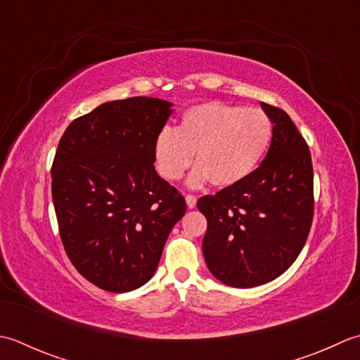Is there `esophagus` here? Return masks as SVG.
Here are the masks:
<instances>
[{
  "label": "esophagus",
  "mask_w": 360,
  "mask_h": 360,
  "mask_svg": "<svg viewBox=\"0 0 360 360\" xmlns=\"http://www.w3.org/2000/svg\"><path fill=\"white\" fill-rule=\"evenodd\" d=\"M185 199H186L188 208H194V207H195V203H197V197H195V195H193V194H186V195H185Z\"/></svg>",
  "instance_id": "esophagus-1"
}]
</instances>
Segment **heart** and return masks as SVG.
<instances>
[{
  "instance_id": "1",
  "label": "heart",
  "mask_w": 360,
  "mask_h": 360,
  "mask_svg": "<svg viewBox=\"0 0 360 360\" xmlns=\"http://www.w3.org/2000/svg\"><path fill=\"white\" fill-rule=\"evenodd\" d=\"M274 124L259 108H244L224 102H205L188 108L177 129L165 126L153 143L160 175L175 181L194 161L188 185H238L255 172L272 144Z\"/></svg>"
}]
</instances>
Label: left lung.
I'll return each instance as SVG.
<instances>
[{
  "label": "left lung",
  "instance_id": "left-lung-1",
  "mask_svg": "<svg viewBox=\"0 0 360 360\" xmlns=\"http://www.w3.org/2000/svg\"><path fill=\"white\" fill-rule=\"evenodd\" d=\"M261 105L274 124L266 158L250 177L197 202L208 222L202 248L210 272L242 289L284 274L303 250L314 217L309 146L284 110Z\"/></svg>",
  "mask_w": 360,
  "mask_h": 360
}]
</instances>
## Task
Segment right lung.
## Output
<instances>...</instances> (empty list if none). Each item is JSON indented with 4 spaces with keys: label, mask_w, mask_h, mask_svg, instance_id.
Instances as JSON below:
<instances>
[{
    "label": "right lung",
    "mask_w": 360,
    "mask_h": 360,
    "mask_svg": "<svg viewBox=\"0 0 360 360\" xmlns=\"http://www.w3.org/2000/svg\"><path fill=\"white\" fill-rule=\"evenodd\" d=\"M171 102H105L72 121L51 167L58 234L85 280L108 292L141 288L155 274L185 197L160 177L153 143Z\"/></svg>",
    "instance_id": "add662e5"
}]
</instances>
